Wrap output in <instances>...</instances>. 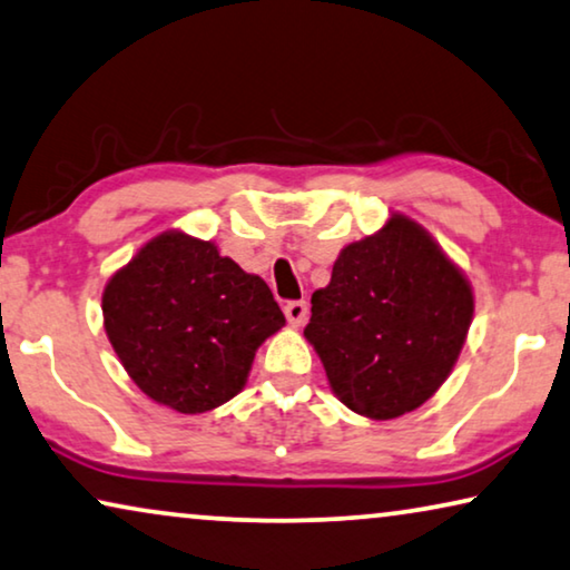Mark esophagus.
Segmentation results:
<instances>
[{
    "label": "esophagus",
    "instance_id": "esophagus-1",
    "mask_svg": "<svg viewBox=\"0 0 570 570\" xmlns=\"http://www.w3.org/2000/svg\"><path fill=\"white\" fill-rule=\"evenodd\" d=\"M284 314H286L288 325L299 327V325H304V322H307L309 304H307V302H288L286 307H284Z\"/></svg>",
    "mask_w": 570,
    "mask_h": 570
}]
</instances>
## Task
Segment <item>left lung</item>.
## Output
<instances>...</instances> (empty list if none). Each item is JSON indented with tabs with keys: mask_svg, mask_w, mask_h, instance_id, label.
<instances>
[{
	"mask_svg": "<svg viewBox=\"0 0 570 570\" xmlns=\"http://www.w3.org/2000/svg\"><path fill=\"white\" fill-rule=\"evenodd\" d=\"M473 320V292L422 225L392 215L345 245L312 294L304 337L347 410L371 420L414 412L453 371Z\"/></svg>",
	"mask_w": 570,
	"mask_h": 570,
	"instance_id": "8db88e82",
	"label": "left lung"
}]
</instances>
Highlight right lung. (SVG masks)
Listing matches in <instances>:
<instances>
[{
  "mask_svg": "<svg viewBox=\"0 0 570 570\" xmlns=\"http://www.w3.org/2000/svg\"><path fill=\"white\" fill-rule=\"evenodd\" d=\"M101 314L127 376L181 414L243 392L261 343L286 325L261 276L178 230L153 237L109 278Z\"/></svg>",
  "mask_w": 570,
  "mask_h": 570,
  "instance_id": "right-lung-1",
  "label": "right lung"
}]
</instances>
